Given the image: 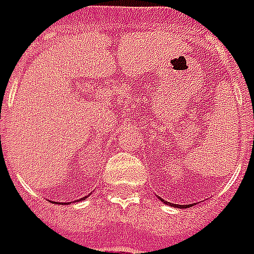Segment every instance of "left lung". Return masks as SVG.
Here are the masks:
<instances>
[{"instance_id": "obj_1", "label": "left lung", "mask_w": 254, "mask_h": 254, "mask_svg": "<svg viewBox=\"0 0 254 254\" xmlns=\"http://www.w3.org/2000/svg\"><path fill=\"white\" fill-rule=\"evenodd\" d=\"M165 204H168V206H177V207H190V206H192V204H172V203H169V201H166V200H163V198H160Z\"/></svg>"}]
</instances>
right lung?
Instances as JSON below:
<instances>
[{"label": "right lung", "mask_w": 254, "mask_h": 254, "mask_svg": "<svg viewBox=\"0 0 254 254\" xmlns=\"http://www.w3.org/2000/svg\"><path fill=\"white\" fill-rule=\"evenodd\" d=\"M86 197H88V195H85V197H82V198H79V200H83V198H86Z\"/></svg>", "instance_id": "add662e5"}]
</instances>
